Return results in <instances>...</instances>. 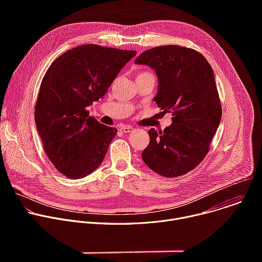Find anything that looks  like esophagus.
Masks as SVG:
<instances>
[{
    "instance_id": "obj_1",
    "label": "esophagus",
    "mask_w": 262,
    "mask_h": 262,
    "mask_svg": "<svg viewBox=\"0 0 262 262\" xmlns=\"http://www.w3.org/2000/svg\"><path fill=\"white\" fill-rule=\"evenodd\" d=\"M134 130V127L130 126V125H122L120 126V132L121 133H124V134H128L130 132Z\"/></svg>"
}]
</instances>
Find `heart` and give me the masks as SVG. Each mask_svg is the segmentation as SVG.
I'll return each mask as SVG.
<instances>
[{
    "label": "heart",
    "mask_w": 262,
    "mask_h": 262,
    "mask_svg": "<svg viewBox=\"0 0 262 262\" xmlns=\"http://www.w3.org/2000/svg\"><path fill=\"white\" fill-rule=\"evenodd\" d=\"M145 73H149V72H141V73H139V74H145ZM138 74V76H139Z\"/></svg>",
    "instance_id": "heart-1"
}]
</instances>
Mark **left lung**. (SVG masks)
I'll return each mask as SVG.
<instances>
[{
	"mask_svg": "<svg viewBox=\"0 0 262 262\" xmlns=\"http://www.w3.org/2000/svg\"><path fill=\"white\" fill-rule=\"evenodd\" d=\"M152 68L158 77L154 100L172 113L163 130H148L150 141L143 150L144 163L165 177H177L195 169L208 152L222 118L214 74L197 51L179 46L147 50L136 60Z\"/></svg>",
	"mask_w": 262,
	"mask_h": 262,
	"instance_id": "1",
	"label": "left lung"
}]
</instances>
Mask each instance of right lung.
<instances>
[{
    "label": "right lung",
    "instance_id": "obj_1",
    "mask_svg": "<svg viewBox=\"0 0 262 262\" xmlns=\"http://www.w3.org/2000/svg\"><path fill=\"white\" fill-rule=\"evenodd\" d=\"M136 51L84 45L73 48L48 69L35 106V122L48 158L71 179L102 163L117 129L89 116L87 107L102 98Z\"/></svg>",
    "mask_w": 262,
    "mask_h": 262
}]
</instances>
